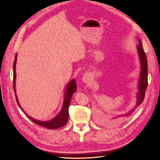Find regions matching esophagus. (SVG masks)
Segmentation results:
<instances>
[{"label": "esophagus", "mask_w": 160, "mask_h": 160, "mask_svg": "<svg viewBox=\"0 0 160 160\" xmlns=\"http://www.w3.org/2000/svg\"><path fill=\"white\" fill-rule=\"evenodd\" d=\"M89 78H90L89 75L87 74V75H84L83 76V78H82V79H83V81L84 82H85V83H88V81L89 80Z\"/></svg>", "instance_id": "1"}]
</instances>
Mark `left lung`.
Here are the masks:
<instances>
[{
    "instance_id": "left-lung-1",
    "label": "left lung",
    "mask_w": 160,
    "mask_h": 160,
    "mask_svg": "<svg viewBox=\"0 0 160 160\" xmlns=\"http://www.w3.org/2000/svg\"><path fill=\"white\" fill-rule=\"evenodd\" d=\"M138 42L139 44L137 46V50L139 58L140 64H141V71H140L139 78L138 81V92L137 94L136 105H135L133 109H130L125 113L119 115L118 116H115V117H112L109 119H103V120H101L105 123L118 124L123 122V121L127 119L133 114L135 109L143 102V99L145 98V92H146L148 87V62L146 53H145L143 49L142 41L139 38H138Z\"/></svg>"
}]
</instances>
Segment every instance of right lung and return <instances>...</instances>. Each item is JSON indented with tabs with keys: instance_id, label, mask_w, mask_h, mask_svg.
<instances>
[{
	"instance_id": "obj_1",
	"label": "right lung",
	"mask_w": 160,
	"mask_h": 160,
	"mask_svg": "<svg viewBox=\"0 0 160 160\" xmlns=\"http://www.w3.org/2000/svg\"><path fill=\"white\" fill-rule=\"evenodd\" d=\"M17 54L15 55V59H14V65H13V88H14V91L15 93V98L17 102L18 105L19 107L21 109V110L23 111L24 113L27 117L29 118L31 121L34 123H37L38 125H41V126L45 127L47 129H55L59 128L62 126H64V125L67 123V121H68L69 118V107L70 104L71 99L72 97V94L75 93L77 91V85H76V82L75 79H72L69 83L67 85L65 91V96H64V101L63 103H62V107L59 112L58 113L57 115L52 119L51 120L47 121V122H42V121H39L35 119H33L29 115H28L24 110L21 107L20 103L18 102V100L17 98V95L16 94V88H15V80H16V62H17Z\"/></svg>"
}]
</instances>
